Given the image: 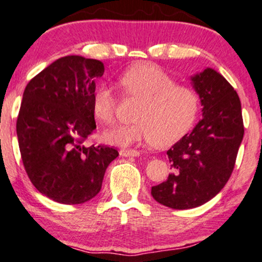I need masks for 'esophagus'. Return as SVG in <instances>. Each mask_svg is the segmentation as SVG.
<instances>
[{
	"label": "esophagus",
	"mask_w": 262,
	"mask_h": 262,
	"mask_svg": "<svg viewBox=\"0 0 262 262\" xmlns=\"http://www.w3.org/2000/svg\"><path fill=\"white\" fill-rule=\"evenodd\" d=\"M139 154V151L134 150V149H122L120 150V155L122 157H138Z\"/></svg>",
	"instance_id": "1"
}]
</instances>
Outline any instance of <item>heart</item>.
I'll list each match as a JSON object with an SVG mask.
<instances>
[{
  "mask_svg": "<svg viewBox=\"0 0 262 262\" xmlns=\"http://www.w3.org/2000/svg\"><path fill=\"white\" fill-rule=\"evenodd\" d=\"M119 85L138 104L136 123L116 126L104 133V140L118 146L153 143L157 148L173 145L188 133L199 113L200 99L195 89L175 83L168 72L153 63H138L123 72ZM117 97L102 84L94 91L93 113L100 123L114 122Z\"/></svg>",
  "mask_w": 262,
  "mask_h": 262,
  "instance_id": "b5f03b06",
  "label": "heart"
}]
</instances>
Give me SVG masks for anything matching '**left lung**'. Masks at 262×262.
<instances>
[{
    "mask_svg": "<svg viewBox=\"0 0 262 262\" xmlns=\"http://www.w3.org/2000/svg\"><path fill=\"white\" fill-rule=\"evenodd\" d=\"M203 105V119L168 154L173 173L151 188L158 203L178 210L208 203L228 183L244 138L236 91L212 68L191 77Z\"/></svg>",
    "mask_w": 262,
    "mask_h": 262,
    "instance_id": "1",
    "label": "left lung"
}]
</instances>
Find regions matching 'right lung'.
<instances>
[{
	"label": "right lung",
	"mask_w": 262,
	"mask_h": 262,
	"mask_svg": "<svg viewBox=\"0 0 262 262\" xmlns=\"http://www.w3.org/2000/svg\"><path fill=\"white\" fill-rule=\"evenodd\" d=\"M100 61L66 56L28 82L17 118L22 162L34 188L61 204H82L102 188L119 155L107 145H83L96 129L93 93Z\"/></svg>",
	"instance_id": "obj_1"
}]
</instances>
